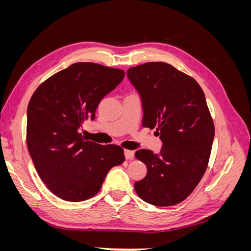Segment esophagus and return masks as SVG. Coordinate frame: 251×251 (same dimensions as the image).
Returning a JSON list of instances; mask_svg holds the SVG:
<instances>
[{
	"mask_svg": "<svg viewBox=\"0 0 251 251\" xmlns=\"http://www.w3.org/2000/svg\"><path fill=\"white\" fill-rule=\"evenodd\" d=\"M125 157L126 160H130V159L134 158V151L130 150H125Z\"/></svg>",
	"mask_w": 251,
	"mask_h": 251,
	"instance_id": "34e87169",
	"label": "esophagus"
}]
</instances>
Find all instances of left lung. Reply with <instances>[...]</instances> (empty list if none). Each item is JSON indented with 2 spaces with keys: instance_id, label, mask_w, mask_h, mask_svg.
Here are the masks:
<instances>
[{
  "instance_id": "obj_1",
  "label": "left lung",
  "mask_w": 251,
  "mask_h": 251,
  "mask_svg": "<svg viewBox=\"0 0 251 251\" xmlns=\"http://www.w3.org/2000/svg\"><path fill=\"white\" fill-rule=\"evenodd\" d=\"M127 78L142 101V126L160 135L159 154L139 150L147 176L135 182L140 198L155 206L185 200L207 169L215 126L199 83L172 65L151 62L130 68Z\"/></svg>"
}]
</instances>
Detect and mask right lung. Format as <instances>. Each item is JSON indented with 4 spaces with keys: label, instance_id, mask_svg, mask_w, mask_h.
Returning <instances> with one entry per match:
<instances>
[{
    "label": "right lung",
    "instance_id": "obj_1",
    "mask_svg": "<svg viewBox=\"0 0 251 251\" xmlns=\"http://www.w3.org/2000/svg\"><path fill=\"white\" fill-rule=\"evenodd\" d=\"M125 71L75 63L35 90L27 109V147L37 174L58 198L80 202L100 191L108 172L125 161L124 149L87 141L78 132L95 118L102 98Z\"/></svg>",
    "mask_w": 251,
    "mask_h": 251
}]
</instances>
